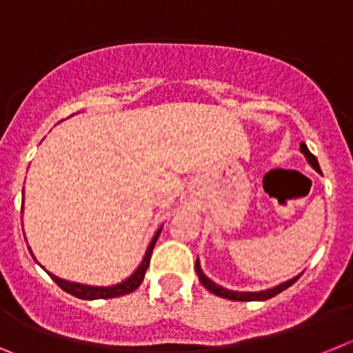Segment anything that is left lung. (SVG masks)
Returning a JSON list of instances; mask_svg holds the SVG:
<instances>
[{"label":"left lung","mask_w":353,"mask_h":353,"mask_svg":"<svg viewBox=\"0 0 353 353\" xmlns=\"http://www.w3.org/2000/svg\"><path fill=\"white\" fill-rule=\"evenodd\" d=\"M301 152L304 154L305 161L310 162L311 168H313L314 171H318V173H322V170H320V164H318L316 157H314L313 154L310 152V148L304 145V143H301ZM196 274H198L199 277V283L205 286V288L208 290V292H212L214 295H217V297H223V299H230V301H240V302H251V301H267V299H272L276 297L277 293H281L283 290H286L288 286H292L293 283L297 281L299 277H301V274L295 277H292V279H288V281L281 283V285L274 286V288H269V290H261V292H235V290H228L224 288V286L217 285V283H214L210 279V277H207L203 274V270H201V265H199V258H196Z\"/></svg>","instance_id":"1"}]
</instances>
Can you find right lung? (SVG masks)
<instances>
[{"label": "right lung", "instance_id": "right-lung-1", "mask_svg": "<svg viewBox=\"0 0 353 353\" xmlns=\"http://www.w3.org/2000/svg\"><path fill=\"white\" fill-rule=\"evenodd\" d=\"M161 230H162V226L159 228L157 232H155L154 239H152V242L148 244V249H146L141 263L138 265V269L134 270V272L130 274L127 279H123L121 283H118V285H113V286L81 285V283H74V281H67V279H61V277L54 276V274L48 272V270H46V272L51 276L52 281L60 286L63 292L70 293V295H74V297H77V299H83V301H95V299H113V297H120V295H127V293H130V292H134L136 288H139V285H141L143 279H145V272H146V269H148L150 258H152V251H154L155 242H157L159 235H161ZM28 249H30V245H28ZM30 252H31V256L35 258V254H33V251H31V249H30ZM35 261H37V258H35Z\"/></svg>", "mask_w": 353, "mask_h": 353}]
</instances>
